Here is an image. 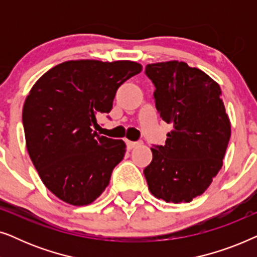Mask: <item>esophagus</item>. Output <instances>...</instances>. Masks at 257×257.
<instances>
[{
    "label": "esophagus",
    "mask_w": 257,
    "mask_h": 257,
    "mask_svg": "<svg viewBox=\"0 0 257 257\" xmlns=\"http://www.w3.org/2000/svg\"><path fill=\"white\" fill-rule=\"evenodd\" d=\"M139 144H140V143H138V142H130V140H127V142H126V145H127V149H128V150L135 149V147L138 146Z\"/></svg>",
    "instance_id": "1"
}]
</instances>
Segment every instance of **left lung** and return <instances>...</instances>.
<instances>
[{
  "label": "left lung",
  "mask_w": 257,
  "mask_h": 257,
  "mask_svg": "<svg viewBox=\"0 0 257 257\" xmlns=\"http://www.w3.org/2000/svg\"><path fill=\"white\" fill-rule=\"evenodd\" d=\"M145 73L156 86L160 117L173 125L165 145L151 149L153 159L144 170L149 189L166 202H191L219 173L230 139L220 85L185 62L149 64Z\"/></svg>",
  "instance_id": "obj_1"
}]
</instances>
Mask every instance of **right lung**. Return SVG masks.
<instances>
[{
    "instance_id": "add662e5",
    "label": "right lung",
    "mask_w": 257,
    "mask_h": 257,
    "mask_svg": "<svg viewBox=\"0 0 257 257\" xmlns=\"http://www.w3.org/2000/svg\"><path fill=\"white\" fill-rule=\"evenodd\" d=\"M143 70L131 61H68L45 72L23 105L30 159L41 180L62 201L92 203L122 160V140L98 136L97 114L108 113L118 87Z\"/></svg>"
}]
</instances>
